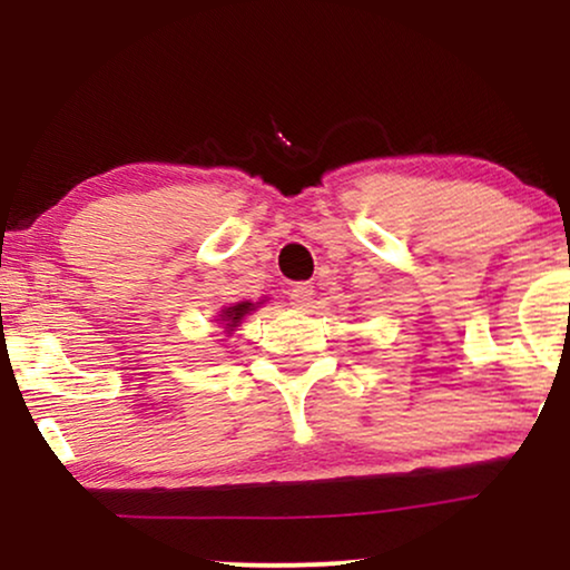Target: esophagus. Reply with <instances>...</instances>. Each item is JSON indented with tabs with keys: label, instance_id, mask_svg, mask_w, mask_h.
Masks as SVG:
<instances>
[{
	"label": "esophagus",
	"instance_id": "34e87169",
	"mask_svg": "<svg viewBox=\"0 0 570 570\" xmlns=\"http://www.w3.org/2000/svg\"><path fill=\"white\" fill-rule=\"evenodd\" d=\"M291 301H293V306H298V308L311 306V303H314V285H311V283H298L291 291Z\"/></svg>",
	"mask_w": 570,
	"mask_h": 570
}]
</instances>
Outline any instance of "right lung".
<instances>
[{
  "label": "right lung",
  "mask_w": 570,
  "mask_h": 570,
  "mask_svg": "<svg viewBox=\"0 0 570 570\" xmlns=\"http://www.w3.org/2000/svg\"><path fill=\"white\" fill-rule=\"evenodd\" d=\"M248 311H254V303H236V306L223 308L220 322H225V330L233 332V326H238V322L248 314Z\"/></svg>",
  "instance_id": "obj_1"
}]
</instances>
